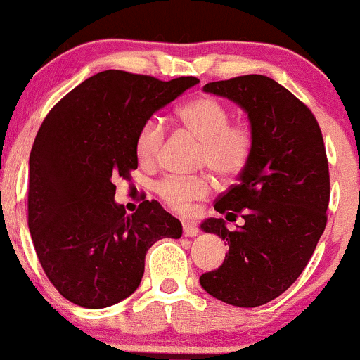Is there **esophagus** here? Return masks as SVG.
<instances>
[{
	"label": "esophagus",
	"mask_w": 360,
	"mask_h": 360,
	"mask_svg": "<svg viewBox=\"0 0 360 360\" xmlns=\"http://www.w3.org/2000/svg\"><path fill=\"white\" fill-rule=\"evenodd\" d=\"M183 233L184 237H196V235L200 233V229H198L196 223L183 221Z\"/></svg>",
	"instance_id": "esophagus-1"
}]
</instances>
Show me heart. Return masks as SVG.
Masks as SVG:
<instances>
[{
    "label": "heart",
    "mask_w": 360,
    "mask_h": 360,
    "mask_svg": "<svg viewBox=\"0 0 360 360\" xmlns=\"http://www.w3.org/2000/svg\"><path fill=\"white\" fill-rule=\"evenodd\" d=\"M179 122L201 140L200 164L210 167L221 179L238 176L254 152V130L247 122H230V110L217 98L198 96L177 110ZM166 140V125L159 117H150L140 127L135 150L142 162H154ZM212 189L208 176H167L155 191L176 212H188L191 203L203 200Z\"/></svg>",
    "instance_id": "heart-1"
}]
</instances>
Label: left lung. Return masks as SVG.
<instances>
[{"mask_svg":"<svg viewBox=\"0 0 360 360\" xmlns=\"http://www.w3.org/2000/svg\"><path fill=\"white\" fill-rule=\"evenodd\" d=\"M203 89L249 113L255 143L238 183L214 201L226 220L240 214L245 223L229 230L223 218H210L201 225L220 235L229 254L200 283L233 307H260L300 278L326 226L330 174L323 137L311 110L267 76L247 74Z\"/></svg>","mask_w":360,"mask_h":360,"instance_id":"left-lung-1","label":"left lung"}]
</instances>
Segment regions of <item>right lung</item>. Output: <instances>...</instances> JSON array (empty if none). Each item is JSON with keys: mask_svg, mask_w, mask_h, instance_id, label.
I'll return each mask as SVG.
<instances>
[{"mask_svg": "<svg viewBox=\"0 0 360 360\" xmlns=\"http://www.w3.org/2000/svg\"><path fill=\"white\" fill-rule=\"evenodd\" d=\"M198 77L103 71L45 117L28 162V229L53 288L82 308H106L139 288L152 243L183 226L155 200L127 214L115 179L139 166L140 127Z\"/></svg>", "mask_w": 360, "mask_h": 360, "instance_id": "obj_1", "label": "right lung"}]
</instances>
